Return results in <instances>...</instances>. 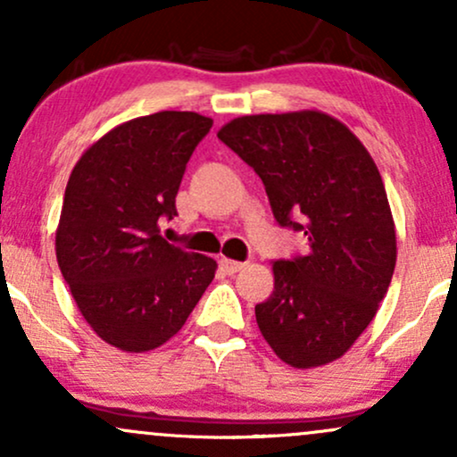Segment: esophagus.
Instances as JSON below:
<instances>
[{"label":"esophagus","instance_id":"1","mask_svg":"<svg viewBox=\"0 0 457 457\" xmlns=\"http://www.w3.org/2000/svg\"><path fill=\"white\" fill-rule=\"evenodd\" d=\"M219 264H221V269L228 272V275H234V272L245 269V262H236V260H229V258H221Z\"/></svg>","mask_w":457,"mask_h":457}]
</instances>
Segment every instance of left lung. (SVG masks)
<instances>
[{"label": "left lung", "instance_id": "1", "mask_svg": "<svg viewBox=\"0 0 457 457\" xmlns=\"http://www.w3.org/2000/svg\"><path fill=\"white\" fill-rule=\"evenodd\" d=\"M217 137L262 178L283 228L309 251L272 264L275 290L255 305L260 333L283 363L327 365L353 348L395 270V223L378 167L333 115L305 109L243 115Z\"/></svg>", "mask_w": 457, "mask_h": 457}]
</instances>
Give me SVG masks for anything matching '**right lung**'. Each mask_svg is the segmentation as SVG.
Segmentation results:
<instances>
[{"label":"right lung","mask_w":457,"mask_h":457,"mask_svg":"<svg viewBox=\"0 0 457 457\" xmlns=\"http://www.w3.org/2000/svg\"><path fill=\"white\" fill-rule=\"evenodd\" d=\"M212 120L159 112L129 120L81 154L68 178L55 255L79 312L103 342L148 353L185 327L217 262L170 245L162 219Z\"/></svg>","instance_id":"obj_1"}]
</instances>
